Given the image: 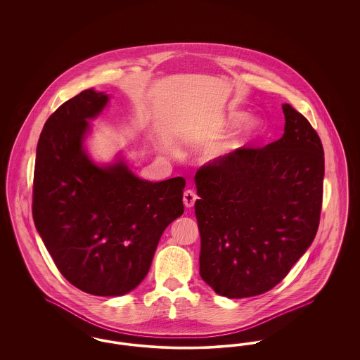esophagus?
Returning a JSON list of instances; mask_svg holds the SVG:
<instances>
[{
	"instance_id": "1",
	"label": "esophagus",
	"mask_w": 360,
	"mask_h": 360,
	"mask_svg": "<svg viewBox=\"0 0 360 360\" xmlns=\"http://www.w3.org/2000/svg\"><path fill=\"white\" fill-rule=\"evenodd\" d=\"M197 201V194L193 190H186L184 193V204L186 207H193Z\"/></svg>"
}]
</instances>
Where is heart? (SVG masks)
<instances>
[{
    "label": "heart",
    "mask_w": 360,
    "mask_h": 360,
    "mask_svg": "<svg viewBox=\"0 0 360 360\" xmlns=\"http://www.w3.org/2000/svg\"><path fill=\"white\" fill-rule=\"evenodd\" d=\"M245 119V113L243 112H232L228 115V117L224 120L223 127L225 128H231L240 124L241 121ZM262 132V122L257 119H250L245 121L244 125L241 127L239 134L233 137L232 140L224 143L221 146L213 148L209 154L207 159L210 160H216V159H224L226 156H229L233 153H236L240 148L251 144L252 141L257 140V136Z\"/></svg>",
    "instance_id": "b5f03b06"
}]
</instances>
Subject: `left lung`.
I'll use <instances>...</instances> for the list:
<instances>
[{
	"label": "left lung",
	"mask_w": 360,
	"mask_h": 360,
	"mask_svg": "<svg viewBox=\"0 0 360 360\" xmlns=\"http://www.w3.org/2000/svg\"><path fill=\"white\" fill-rule=\"evenodd\" d=\"M282 109L286 124L279 140L243 147L195 172L200 274L228 298L271 290L319 229L324 148L300 112L289 103Z\"/></svg>",
	"instance_id": "1"
}]
</instances>
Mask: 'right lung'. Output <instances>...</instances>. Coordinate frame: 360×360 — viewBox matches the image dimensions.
I'll return each instance as SVG.
<instances>
[{
  "instance_id": "right-lung-1",
  "label": "right lung",
  "mask_w": 360,
  "mask_h": 360,
  "mask_svg": "<svg viewBox=\"0 0 360 360\" xmlns=\"http://www.w3.org/2000/svg\"><path fill=\"white\" fill-rule=\"evenodd\" d=\"M108 100L87 89L46 121L36 150L32 214L60 274L79 290L115 297L146 278L163 231L184 213L186 181L154 184L122 160L100 167L89 159L87 120Z\"/></svg>"
}]
</instances>
